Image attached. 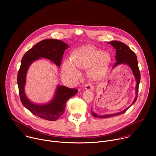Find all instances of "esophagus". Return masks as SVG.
Segmentation results:
<instances>
[{
	"label": "esophagus",
	"mask_w": 156,
	"mask_h": 156,
	"mask_svg": "<svg viewBox=\"0 0 156 156\" xmlns=\"http://www.w3.org/2000/svg\"><path fill=\"white\" fill-rule=\"evenodd\" d=\"M85 90H92L93 91L94 90V86L92 83H86L85 84Z\"/></svg>",
	"instance_id": "34e87169"
}]
</instances>
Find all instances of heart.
I'll list each match as a JSON object with an SVG mask.
<instances>
[{
	"instance_id": "heart-1",
	"label": "heart",
	"mask_w": 156,
	"mask_h": 156,
	"mask_svg": "<svg viewBox=\"0 0 156 156\" xmlns=\"http://www.w3.org/2000/svg\"><path fill=\"white\" fill-rule=\"evenodd\" d=\"M110 60V55L102 50L93 46H86L76 50L72 60H65L62 72L70 77L75 78L79 75L76 66L81 69L91 68L90 74L94 78L98 79L105 74Z\"/></svg>"
}]
</instances>
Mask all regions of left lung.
<instances>
[{
	"instance_id": "1",
	"label": "left lung",
	"mask_w": 156,
	"mask_h": 156,
	"mask_svg": "<svg viewBox=\"0 0 156 156\" xmlns=\"http://www.w3.org/2000/svg\"><path fill=\"white\" fill-rule=\"evenodd\" d=\"M109 44H112L114 46V48L116 49V55H115V60H117V62L114 65V67L115 66L120 64V63H125L129 65L132 72L135 75L136 81V96L135 97L134 101H133V103L129 105L131 107L133 104H134L138 98V88H139V84L140 83V79H141V75L140 72L138 67V62L137 60V57L135 54V53L133 52L127 45L125 44L118 41H113L108 42ZM128 107L126 108L125 110L122 111L121 112L114 114H109V115H98L96 114L93 112L91 111V113L93 115V116L96 118H108L111 117H114L116 115H119L120 114H122L125 113L126 111L128 110V108L129 107Z\"/></svg>"
}]
</instances>
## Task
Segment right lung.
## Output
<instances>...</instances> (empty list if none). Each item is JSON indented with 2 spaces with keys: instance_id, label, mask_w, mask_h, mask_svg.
I'll return each instance as SVG.
<instances>
[{
  "instance_id": "1",
  "label": "right lung",
  "mask_w": 156,
  "mask_h": 156,
  "mask_svg": "<svg viewBox=\"0 0 156 156\" xmlns=\"http://www.w3.org/2000/svg\"><path fill=\"white\" fill-rule=\"evenodd\" d=\"M68 48L67 44L60 40L44 39L28 50L22 58L17 76L21 102L33 114L43 119L57 120L63 114L66 102L77 93L78 90L75 88L58 86L54 98L51 102L44 105L34 104L27 99L24 90L28 69L32 62L41 57L49 59L60 66L64 51Z\"/></svg>"
}]
</instances>
